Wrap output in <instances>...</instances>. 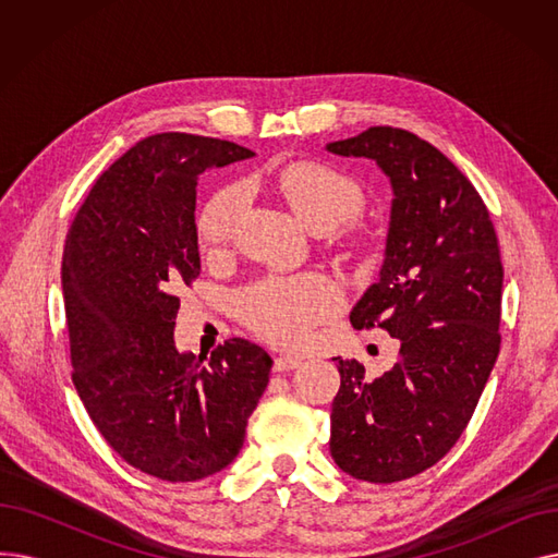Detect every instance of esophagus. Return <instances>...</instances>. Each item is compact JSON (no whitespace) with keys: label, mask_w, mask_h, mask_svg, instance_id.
<instances>
[{"label":"esophagus","mask_w":558,"mask_h":558,"mask_svg":"<svg viewBox=\"0 0 558 558\" xmlns=\"http://www.w3.org/2000/svg\"><path fill=\"white\" fill-rule=\"evenodd\" d=\"M299 366H301V360H299V357H291V355H280V357H276V362H274V371H278V373L294 371V368H299Z\"/></svg>","instance_id":"esophagus-1"}]
</instances>
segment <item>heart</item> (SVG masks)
<instances>
[{
	"instance_id": "1",
	"label": "heart",
	"mask_w": 558,
	"mask_h": 558,
	"mask_svg": "<svg viewBox=\"0 0 558 558\" xmlns=\"http://www.w3.org/2000/svg\"><path fill=\"white\" fill-rule=\"evenodd\" d=\"M274 190L296 219L314 230L330 232L355 219L364 208V192L353 175L326 165L299 160L274 173ZM242 210V192L223 187L208 198L196 221L203 251H223ZM246 326L278 345L299 348L320 320L330 318L341 305L339 287L320 274L274 276L248 287L238 301Z\"/></svg>"
}]
</instances>
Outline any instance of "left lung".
<instances>
[{"label": "left lung", "mask_w": 558, "mask_h": 558, "mask_svg": "<svg viewBox=\"0 0 558 558\" xmlns=\"http://www.w3.org/2000/svg\"><path fill=\"white\" fill-rule=\"evenodd\" d=\"M326 149L373 160L393 192L383 269L350 324L385 328L400 360L368 383L357 360L335 357L330 414L341 471L391 484L446 457L475 412L500 353L502 257L482 196L429 142L373 126Z\"/></svg>", "instance_id": "1"}]
</instances>
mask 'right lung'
I'll return each mask as SVG.
<instances>
[{"mask_svg": "<svg viewBox=\"0 0 558 558\" xmlns=\"http://www.w3.org/2000/svg\"><path fill=\"white\" fill-rule=\"evenodd\" d=\"M190 133L140 140L76 213L63 253L74 387L108 446L165 482L210 477L240 454L271 357L228 339L210 357L173 341L179 282L201 271L196 181L253 158Z\"/></svg>", "mask_w": 558, "mask_h": 558, "instance_id": "add662e5", "label": "right lung"}]
</instances>
